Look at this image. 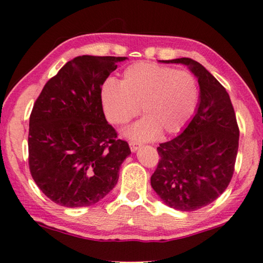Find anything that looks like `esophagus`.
<instances>
[{
  "label": "esophagus",
  "instance_id": "34e87169",
  "mask_svg": "<svg viewBox=\"0 0 263 263\" xmlns=\"http://www.w3.org/2000/svg\"><path fill=\"white\" fill-rule=\"evenodd\" d=\"M139 144L136 141H130V148H131V152H137L138 148H139Z\"/></svg>",
  "mask_w": 263,
  "mask_h": 263
}]
</instances>
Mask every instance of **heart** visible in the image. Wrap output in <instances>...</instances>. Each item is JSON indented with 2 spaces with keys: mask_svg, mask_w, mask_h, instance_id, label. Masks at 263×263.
<instances>
[{
  "mask_svg": "<svg viewBox=\"0 0 263 263\" xmlns=\"http://www.w3.org/2000/svg\"><path fill=\"white\" fill-rule=\"evenodd\" d=\"M199 84L187 70H175L152 62H137L124 69L122 80L107 78L100 98L107 119L115 125L130 122L140 111L145 117L125 131L133 139H151L159 131L178 132L197 109Z\"/></svg>",
  "mask_w": 263,
  "mask_h": 263,
  "instance_id": "1",
  "label": "heart"
}]
</instances>
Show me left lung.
I'll use <instances>...</instances> for the list:
<instances>
[{
  "label": "left lung",
  "mask_w": 263,
  "mask_h": 263,
  "mask_svg": "<svg viewBox=\"0 0 263 263\" xmlns=\"http://www.w3.org/2000/svg\"><path fill=\"white\" fill-rule=\"evenodd\" d=\"M163 62L189 66L198 78L200 102L185 130L157 147L151 184L169 207L193 212L215 201L230 183L239 127L227 89L206 68L187 57Z\"/></svg>",
  "instance_id": "1"
}]
</instances>
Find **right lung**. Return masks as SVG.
Instances as JSON below:
<instances>
[{
	"mask_svg": "<svg viewBox=\"0 0 263 263\" xmlns=\"http://www.w3.org/2000/svg\"><path fill=\"white\" fill-rule=\"evenodd\" d=\"M126 57H74L50 78L33 106L28 165L39 189L61 206L87 207L115 187L131 154L104 117L100 89Z\"/></svg>",
	"mask_w": 263,
	"mask_h": 263,
	"instance_id": "1",
	"label": "right lung"
}]
</instances>
